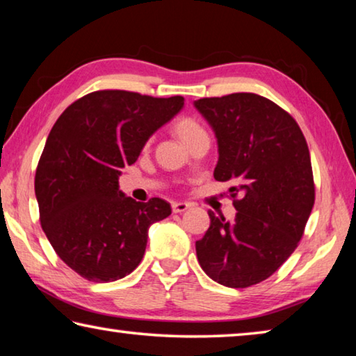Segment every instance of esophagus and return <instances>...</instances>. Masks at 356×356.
Segmentation results:
<instances>
[{
  "label": "esophagus",
  "instance_id": "esophagus-1",
  "mask_svg": "<svg viewBox=\"0 0 356 356\" xmlns=\"http://www.w3.org/2000/svg\"><path fill=\"white\" fill-rule=\"evenodd\" d=\"M190 202H172V212L174 213H182L186 209H190Z\"/></svg>",
  "mask_w": 356,
  "mask_h": 356
}]
</instances>
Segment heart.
<instances>
[{"mask_svg": "<svg viewBox=\"0 0 356 356\" xmlns=\"http://www.w3.org/2000/svg\"><path fill=\"white\" fill-rule=\"evenodd\" d=\"M177 131L179 135L182 136V140L186 143L190 140V138L196 136V135H201V134H207L206 130H204L202 125L197 122L196 119H191V118H184L179 120L177 124Z\"/></svg>", "mask_w": 356, "mask_h": 356, "instance_id": "b5f03b06", "label": "heart"}]
</instances>
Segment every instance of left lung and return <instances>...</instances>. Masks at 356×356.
<instances>
[{
	"mask_svg": "<svg viewBox=\"0 0 356 356\" xmlns=\"http://www.w3.org/2000/svg\"><path fill=\"white\" fill-rule=\"evenodd\" d=\"M195 106L218 140L213 177L237 184L229 190L236 220L209 212L210 227L196 242L197 261L218 284H259L297 248L314 207L308 144L297 120L262 95L206 97Z\"/></svg>",
	"mask_w": 356,
	"mask_h": 356,
	"instance_id": "left-lung-1",
	"label": "left lung"
}]
</instances>
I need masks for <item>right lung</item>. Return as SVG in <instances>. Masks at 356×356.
Returning a JSON list of instances; mask_svg holds the SVG:
<instances>
[{
    "label": "right lung",
    "instance_id": "right-lung-1",
    "mask_svg": "<svg viewBox=\"0 0 356 356\" xmlns=\"http://www.w3.org/2000/svg\"><path fill=\"white\" fill-rule=\"evenodd\" d=\"M184 106V97L104 89L65 108L35 170L39 220L48 242L81 278L110 282L140 265L149 226L171 215L160 197L136 202L119 191L149 136Z\"/></svg>",
    "mask_w": 356,
    "mask_h": 356
}]
</instances>
